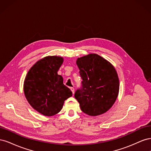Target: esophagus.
<instances>
[{
  "label": "esophagus",
  "instance_id": "34e87169",
  "mask_svg": "<svg viewBox=\"0 0 151 151\" xmlns=\"http://www.w3.org/2000/svg\"><path fill=\"white\" fill-rule=\"evenodd\" d=\"M70 90L72 91V94H74V92H75V90H74V88H73V87H71V88H70Z\"/></svg>",
  "mask_w": 151,
  "mask_h": 151
}]
</instances>
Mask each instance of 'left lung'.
I'll return each instance as SVG.
<instances>
[{
    "label": "left lung",
    "instance_id": "1",
    "mask_svg": "<svg viewBox=\"0 0 151 151\" xmlns=\"http://www.w3.org/2000/svg\"><path fill=\"white\" fill-rule=\"evenodd\" d=\"M76 63L83 81L74 97L81 110L90 116L106 112L119 92V79L115 67L94 53L77 58Z\"/></svg>",
    "mask_w": 151,
    "mask_h": 151
}]
</instances>
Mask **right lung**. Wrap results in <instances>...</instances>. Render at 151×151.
I'll list each match as a JSON object with an SVG mask.
<instances>
[{
  "label": "right lung",
  "instance_id": "obj_1",
  "mask_svg": "<svg viewBox=\"0 0 151 151\" xmlns=\"http://www.w3.org/2000/svg\"><path fill=\"white\" fill-rule=\"evenodd\" d=\"M62 57H46L36 62L27 74L24 83L25 96L31 106L45 116L60 112L65 100L72 93L57 74Z\"/></svg>",
  "mask_w": 151,
  "mask_h": 151
}]
</instances>
